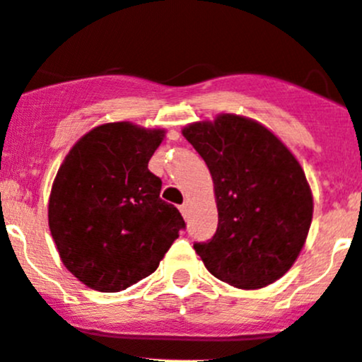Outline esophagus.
<instances>
[{"label":"esophagus","instance_id":"1","mask_svg":"<svg viewBox=\"0 0 362 362\" xmlns=\"http://www.w3.org/2000/svg\"><path fill=\"white\" fill-rule=\"evenodd\" d=\"M180 211H181V214H182V218H188L189 216V204L188 202H185L182 204V206H180Z\"/></svg>","mask_w":362,"mask_h":362}]
</instances>
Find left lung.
<instances>
[{
    "label": "left lung",
    "mask_w": 362,
    "mask_h": 362,
    "mask_svg": "<svg viewBox=\"0 0 362 362\" xmlns=\"http://www.w3.org/2000/svg\"><path fill=\"white\" fill-rule=\"evenodd\" d=\"M214 185L218 228L197 255L213 276L255 291L280 280L301 253L313 195L291 149L264 124L218 114L182 128Z\"/></svg>",
    "instance_id": "left-lung-1"
}]
</instances>
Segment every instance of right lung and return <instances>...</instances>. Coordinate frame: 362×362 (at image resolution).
Wrapping results in <instances>:
<instances>
[{"mask_svg": "<svg viewBox=\"0 0 362 362\" xmlns=\"http://www.w3.org/2000/svg\"><path fill=\"white\" fill-rule=\"evenodd\" d=\"M163 137L162 128L105 123L64 156L49 197V228L61 262L86 287L119 292L149 276L185 228L148 169Z\"/></svg>", "mask_w": 362, "mask_h": 362, "instance_id": "1", "label": "right lung"}]
</instances>
